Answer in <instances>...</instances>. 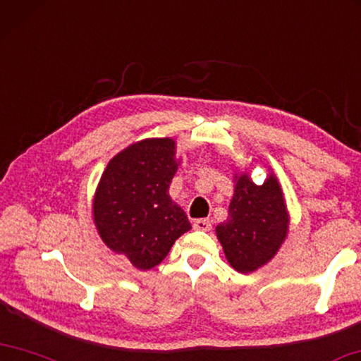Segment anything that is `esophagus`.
Listing matches in <instances>:
<instances>
[{
  "mask_svg": "<svg viewBox=\"0 0 361 361\" xmlns=\"http://www.w3.org/2000/svg\"><path fill=\"white\" fill-rule=\"evenodd\" d=\"M194 230H199V231H209L212 225H210V220L207 219H199V220H194L192 223Z\"/></svg>",
  "mask_w": 361,
  "mask_h": 361,
  "instance_id": "obj_1",
  "label": "esophagus"
}]
</instances>
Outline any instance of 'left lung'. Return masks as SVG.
Returning a JSON list of instances; mask_svg holds the SVG:
<instances>
[{
	"label": "left lung",
	"mask_w": 361,
	"mask_h": 361,
	"mask_svg": "<svg viewBox=\"0 0 361 361\" xmlns=\"http://www.w3.org/2000/svg\"><path fill=\"white\" fill-rule=\"evenodd\" d=\"M288 223L278 180L270 176L257 186L243 175L234 186L228 220L216 226V236L231 267L250 273L276 254L288 234Z\"/></svg>",
	"instance_id": "1"
}]
</instances>
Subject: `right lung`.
I'll use <instances>...</instances> for the list:
<instances>
[{
  "label": "right lung",
  "instance_id": "add662e5",
  "mask_svg": "<svg viewBox=\"0 0 361 361\" xmlns=\"http://www.w3.org/2000/svg\"><path fill=\"white\" fill-rule=\"evenodd\" d=\"M175 171V141L157 138L117 154L101 176L93 205L96 228L109 247L140 270L159 265L191 228L170 199Z\"/></svg>",
  "mask_w": 361,
  "mask_h": 361
}]
</instances>
